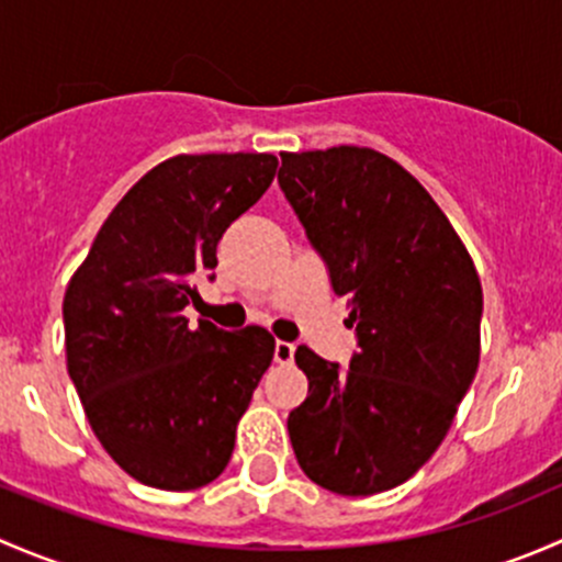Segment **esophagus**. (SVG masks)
Returning <instances> with one entry per match:
<instances>
[{
	"label": "esophagus",
	"mask_w": 562,
	"mask_h": 562,
	"mask_svg": "<svg viewBox=\"0 0 562 562\" xmlns=\"http://www.w3.org/2000/svg\"><path fill=\"white\" fill-rule=\"evenodd\" d=\"M293 353H296V345H293V342H274V361H277V364H291Z\"/></svg>",
	"instance_id": "34e87169"
}]
</instances>
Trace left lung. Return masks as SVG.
Wrapping results in <instances>:
<instances>
[{"label": "left lung", "mask_w": 562, "mask_h": 562, "mask_svg": "<svg viewBox=\"0 0 562 562\" xmlns=\"http://www.w3.org/2000/svg\"><path fill=\"white\" fill-rule=\"evenodd\" d=\"M280 190L350 299L348 367L299 345L307 400L288 416L317 486L375 495L438 451L479 367L484 296L468 249L427 190L375 149L280 155Z\"/></svg>", "instance_id": "8db88e82"}]
</instances>
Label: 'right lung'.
Returning <instances> with one entry per match:
<instances>
[{
    "instance_id": "obj_1",
    "label": "right lung",
    "mask_w": 562,
    "mask_h": 562,
    "mask_svg": "<svg viewBox=\"0 0 562 562\" xmlns=\"http://www.w3.org/2000/svg\"><path fill=\"white\" fill-rule=\"evenodd\" d=\"M274 155H179L151 168L100 228L67 285V370L89 424L135 481L198 490L231 462L236 424L274 337L187 321L195 277L214 280L225 231L260 201Z\"/></svg>"
}]
</instances>
